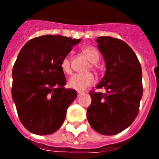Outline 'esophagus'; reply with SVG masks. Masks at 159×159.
<instances>
[{"mask_svg": "<svg viewBox=\"0 0 159 159\" xmlns=\"http://www.w3.org/2000/svg\"><path fill=\"white\" fill-rule=\"evenodd\" d=\"M83 93H84V92H81V91H77V96H78V97H80V96H82V95L83 94Z\"/></svg>", "mask_w": 159, "mask_h": 159, "instance_id": "1", "label": "esophagus"}]
</instances>
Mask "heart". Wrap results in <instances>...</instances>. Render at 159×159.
Wrapping results in <instances>:
<instances>
[{"label":"heart","mask_w":159,"mask_h":159,"mask_svg":"<svg viewBox=\"0 0 159 159\" xmlns=\"http://www.w3.org/2000/svg\"><path fill=\"white\" fill-rule=\"evenodd\" d=\"M82 53L88 58L90 62L96 63L99 61L100 53L96 48L93 46H86L82 48ZM72 58L70 56H66L62 59L60 66L63 72L70 74L72 72ZM95 66V64H93ZM96 82V77L92 73H86V74H77L72 75L68 79V86L75 90L82 91L92 86Z\"/></svg>","instance_id":"b5f03b06"}]
</instances>
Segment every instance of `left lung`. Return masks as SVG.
Wrapping results in <instances>:
<instances>
[{
  "mask_svg": "<svg viewBox=\"0 0 159 159\" xmlns=\"http://www.w3.org/2000/svg\"><path fill=\"white\" fill-rule=\"evenodd\" d=\"M98 48L106 61V71L97 89L89 92L92 104L87 116L91 126L104 135H115L130 125L138 116L143 96L142 68L129 46L110 36L97 38Z\"/></svg>",
  "mask_w": 159,
  "mask_h": 159,
  "instance_id": "8db88e82",
  "label": "left lung"
}]
</instances>
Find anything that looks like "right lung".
Masks as SVG:
<instances>
[{
    "label": "right lung",
    "instance_id": "1",
    "mask_svg": "<svg viewBox=\"0 0 159 159\" xmlns=\"http://www.w3.org/2000/svg\"><path fill=\"white\" fill-rule=\"evenodd\" d=\"M80 41L47 34L32 39L21 48L12 70L11 92L19 119L31 133L51 134L63 123L77 94L64 87L60 63Z\"/></svg>",
    "mask_w": 159,
    "mask_h": 159
}]
</instances>
